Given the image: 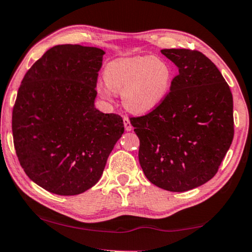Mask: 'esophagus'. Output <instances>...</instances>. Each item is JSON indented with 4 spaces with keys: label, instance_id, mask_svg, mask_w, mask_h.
Listing matches in <instances>:
<instances>
[{
    "label": "esophagus",
    "instance_id": "obj_1",
    "mask_svg": "<svg viewBox=\"0 0 252 252\" xmlns=\"http://www.w3.org/2000/svg\"><path fill=\"white\" fill-rule=\"evenodd\" d=\"M123 123H125V127H126V131L132 130V126H131V122H130L129 118H127V117L123 118Z\"/></svg>",
    "mask_w": 252,
    "mask_h": 252
}]
</instances>
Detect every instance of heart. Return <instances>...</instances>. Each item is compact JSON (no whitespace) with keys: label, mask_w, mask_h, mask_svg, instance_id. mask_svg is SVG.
<instances>
[{"label":"heart","mask_w":252,"mask_h":252,"mask_svg":"<svg viewBox=\"0 0 252 252\" xmlns=\"http://www.w3.org/2000/svg\"><path fill=\"white\" fill-rule=\"evenodd\" d=\"M174 79L169 63L158 57L138 56L110 63L104 70L106 87H99L103 97L121 91L122 102L133 113L143 114L155 110L168 95Z\"/></svg>","instance_id":"1"}]
</instances>
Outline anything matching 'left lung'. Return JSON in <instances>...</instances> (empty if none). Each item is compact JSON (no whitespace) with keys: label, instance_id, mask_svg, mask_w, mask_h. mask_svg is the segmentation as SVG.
I'll return each instance as SVG.
<instances>
[{"label":"left lung","instance_id":"1","mask_svg":"<svg viewBox=\"0 0 252 252\" xmlns=\"http://www.w3.org/2000/svg\"><path fill=\"white\" fill-rule=\"evenodd\" d=\"M178 67L160 105L130 122L139 162L162 189L186 191L209 182L233 140V97L221 71L198 50L162 49Z\"/></svg>","mask_w":252,"mask_h":252}]
</instances>
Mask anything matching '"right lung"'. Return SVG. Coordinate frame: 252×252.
<instances>
[{
	"mask_svg": "<svg viewBox=\"0 0 252 252\" xmlns=\"http://www.w3.org/2000/svg\"><path fill=\"white\" fill-rule=\"evenodd\" d=\"M104 51L58 45L27 71L19 87L12 132L27 176L50 193L77 195L101 178L125 131L119 114L95 109Z\"/></svg>",
	"mask_w": 252,
	"mask_h": 252,
	"instance_id": "obj_1",
	"label": "right lung"
}]
</instances>
